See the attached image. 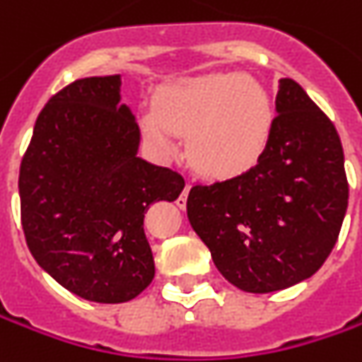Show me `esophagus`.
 Returning <instances> with one entry per match:
<instances>
[{"label":"esophagus","mask_w":362,"mask_h":362,"mask_svg":"<svg viewBox=\"0 0 362 362\" xmlns=\"http://www.w3.org/2000/svg\"><path fill=\"white\" fill-rule=\"evenodd\" d=\"M189 189H191V183H185V187H183V193H181V197H179V202H177V205H179V207H185V202H187V195H189Z\"/></svg>","instance_id":"obj_1"}]
</instances>
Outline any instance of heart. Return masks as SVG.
Instances as JSON below:
<instances>
[{"label":"heart","instance_id":"b5f03b06","mask_svg":"<svg viewBox=\"0 0 362 362\" xmlns=\"http://www.w3.org/2000/svg\"><path fill=\"white\" fill-rule=\"evenodd\" d=\"M274 100L256 78L205 74L165 86L157 108L141 112L145 136L171 155L177 132H187L191 163L209 177H235L252 169L274 131Z\"/></svg>","mask_w":362,"mask_h":362}]
</instances>
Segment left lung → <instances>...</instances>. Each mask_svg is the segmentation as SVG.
<instances>
[{"instance_id":"1","label":"left lung","mask_w":362,"mask_h":362,"mask_svg":"<svg viewBox=\"0 0 362 362\" xmlns=\"http://www.w3.org/2000/svg\"><path fill=\"white\" fill-rule=\"evenodd\" d=\"M274 131L252 169L193 185L191 228L221 276L266 294L310 278L339 240L349 181L339 132L298 82L280 80Z\"/></svg>"}]
</instances>
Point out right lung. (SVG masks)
<instances>
[{
    "instance_id": "add662e5",
    "label": "right lung",
    "mask_w": 362,
    "mask_h": 362,
    "mask_svg": "<svg viewBox=\"0 0 362 362\" xmlns=\"http://www.w3.org/2000/svg\"><path fill=\"white\" fill-rule=\"evenodd\" d=\"M139 143L119 74L68 84L35 120L20 167L21 228L35 262L80 298L129 302L155 278L143 219L185 181L136 157Z\"/></svg>"
}]
</instances>
